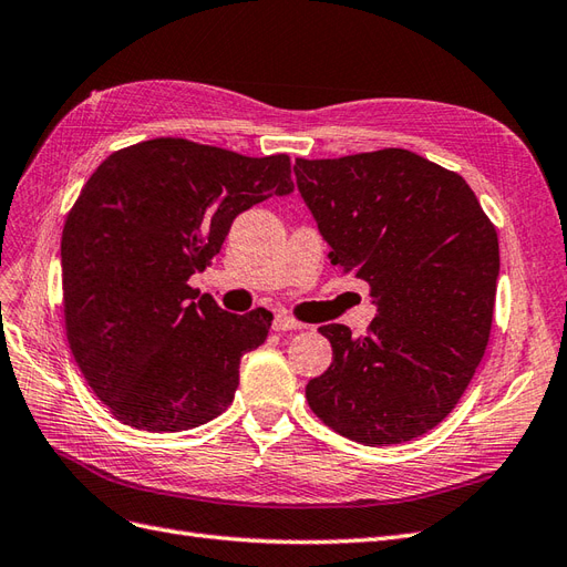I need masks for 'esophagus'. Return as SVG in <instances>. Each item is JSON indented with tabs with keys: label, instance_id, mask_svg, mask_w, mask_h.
Masks as SVG:
<instances>
[{
	"label": "esophagus",
	"instance_id": "esophagus-1",
	"mask_svg": "<svg viewBox=\"0 0 567 567\" xmlns=\"http://www.w3.org/2000/svg\"><path fill=\"white\" fill-rule=\"evenodd\" d=\"M303 328H306L303 322L295 320L292 316H287V313H275V318H272V330H278V332H282V330H303Z\"/></svg>",
	"mask_w": 567,
	"mask_h": 567
}]
</instances>
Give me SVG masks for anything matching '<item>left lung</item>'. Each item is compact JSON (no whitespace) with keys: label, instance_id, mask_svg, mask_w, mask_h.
Segmentation results:
<instances>
[{"label":"left lung","instance_id":"obj_1","mask_svg":"<svg viewBox=\"0 0 567 567\" xmlns=\"http://www.w3.org/2000/svg\"><path fill=\"white\" fill-rule=\"evenodd\" d=\"M295 175L330 261L378 306L368 334L318 328L332 363L306 401L353 442L415 440L454 411L487 349L496 228L458 173L409 150L297 158Z\"/></svg>","mask_w":567,"mask_h":567}]
</instances>
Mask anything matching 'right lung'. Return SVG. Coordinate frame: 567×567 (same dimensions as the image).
Segmentation results:
<instances>
[{"label":"right lung","mask_w":567,"mask_h":567,"mask_svg":"<svg viewBox=\"0 0 567 567\" xmlns=\"http://www.w3.org/2000/svg\"><path fill=\"white\" fill-rule=\"evenodd\" d=\"M292 189L287 154L181 137L113 152L90 175L63 225V316L78 368L121 423L181 432L230 406L272 313H228L187 280L241 212Z\"/></svg>","instance_id":"1"}]
</instances>
